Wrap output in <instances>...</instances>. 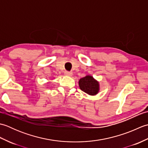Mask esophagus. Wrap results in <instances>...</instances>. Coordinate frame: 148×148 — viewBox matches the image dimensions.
Instances as JSON below:
<instances>
[{
	"mask_svg": "<svg viewBox=\"0 0 148 148\" xmlns=\"http://www.w3.org/2000/svg\"><path fill=\"white\" fill-rule=\"evenodd\" d=\"M64 74L65 75V76H71L72 75V73L71 72H69V71H65Z\"/></svg>",
	"mask_w": 148,
	"mask_h": 148,
	"instance_id": "esophagus-1",
	"label": "esophagus"
}]
</instances>
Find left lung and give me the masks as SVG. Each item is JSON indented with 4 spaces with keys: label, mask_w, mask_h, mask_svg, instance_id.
Wrapping results in <instances>:
<instances>
[{
    "label": "left lung",
    "mask_w": 148,
    "mask_h": 148,
    "mask_svg": "<svg viewBox=\"0 0 148 148\" xmlns=\"http://www.w3.org/2000/svg\"><path fill=\"white\" fill-rule=\"evenodd\" d=\"M80 89L90 95H95L99 92V83L91 76L81 78L79 81Z\"/></svg>",
    "instance_id": "left-lung-1"
}]
</instances>
